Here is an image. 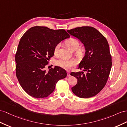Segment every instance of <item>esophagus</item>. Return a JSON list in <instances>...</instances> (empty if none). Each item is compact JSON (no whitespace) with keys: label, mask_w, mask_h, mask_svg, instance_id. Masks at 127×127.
I'll return each instance as SVG.
<instances>
[{"label":"esophagus","mask_w":127,"mask_h":127,"mask_svg":"<svg viewBox=\"0 0 127 127\" xmlns=\"http://www.w3.org/2000/svg\"><path fill=\"white\" fill-rule=\"evenodd\" d=\"M67 76H68V77H70V71H67Z\"/></svg>","instance_id":"obj_1"}]
</instances>
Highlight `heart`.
Masks as SVG:
<instances>
[{"label":"heart","mask_w":127,"mask_h":127,"mask_svg":"<svg viewBox=\"0 0 127 127\" xmlns=\"http://www.w3.org/2000/svg\"><path fill=\"white\" fill-rule=\"evenodd\" d=\"M65 43L69 47L71 50H74L77 48L76 54L78 56H80L84 54L85 51V48L84 46L79 47V42L77 38L74 37H70L65 41ZM60 48V44L58 43L55 45L54 49V54L57 55L59 52V49ZM56 64L57 66L61 67L64 69L67 70L70 69L71 67L76 65L77 64L76 61L71 58V59H67L65 58H62L56 61Z\"/></svg>","instance_id":"heart-1"}]
</instances>
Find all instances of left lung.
I'll return each mask as SVG.
<instances>
[{
  "mask_svg": "<svg viewBox=\"0 0 127 127\" xmlns=\"http://www.w3.org/2000/svg\"><path fill=\"white\" fill-rule=\"evenodd\" d=\"M67 32L78 38L85 48V55L78 69L84 72L71 73L78 82L71 88L72 92L81 98L95 96L107 82L112 62L109 44L106 37L95 28L90 26L77 27Z\"/></svg>",
  "mask_w": 127,
  "mask_h": 127,
  "instance_id": "left-lung-1",
  "label": "left lung"
}]
</instances>
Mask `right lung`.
Instances as JSON below:
<instances>
[{
  "mask_svg": "<svg viewBox=\"0 0 127 127\" xmlns=\"http://www.w3.org/2000/svg\"><path fill=\"white\" fill-rule=\"evenodd\" d=\"M70 37L65 30L32 27L22 35L15 54L16 76L22 89L36 97H46L53 92L58 80L66 77V71L59 66L45 67L54 56L55 45Z\"/></svg>",
  "mask_w": 127,
  "mask_h": 127,
  "instance_id": "right-lung-1",
  "label": "right lung"
}]
</instances>
